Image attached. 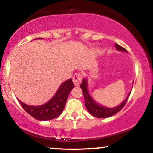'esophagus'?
Returning a JSON list of instances; mask_svg holds the SVG:
<instances>
[{
    "instance_id": "esophagus-1",
    "label": "esophagus",
    "mask_w": 153,
    "mask_h": 153,
    "mask_svg": "<svg viewBox=\"0 0 153 153\" xmlns=\"http://www.w3.org/2000/svg\"><path fill=\"white\" fill-rule=\"evenodd\" d=\"M81 81H82V75L81 73H75L73 75V78H72V81H73L75 86H79L81 84Z\"/></svg>"
}]
</instances>
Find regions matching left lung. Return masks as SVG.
Wrapping results in <instances>:
<instances>
[{
  "instance_id": "1",
  "label": "left lung",
  "mask_w": 153,
  "mask_h": 153,
  "mask_svg": "<svg viewBox=\"0 0 153 153\" xmlns=\"http://www.w3.org/2000/svg\"><path fill=\"white\" fill-rule=\"evenodd\" d=\"M115 47H116V49H118V50L126 52V49H125V48L118 45V44H115ZM81 88L83 91V93H84V100H85V106L86 109H87V110L89 111V112L92 115L96 117V118H108V117L112 116V115H114L115 114H116L117 112H119V111L124 107L125 104H126V103L127 102V100L131 93V92H129V94L128 95V96L126 97L125 101L122 103V104H120L119 106L114 108H106L104 107V106L98 105V104H96V103L94 101V100L91 98V96L89 95L87 90V80H83L82 83L81 84Z\"/></svg>"
}]
</instances>
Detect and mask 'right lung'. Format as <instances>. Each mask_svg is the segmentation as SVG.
<instances>
[{
    "mask_svg": "<svg viewBox=\"0 0 153 153\" xmlns=\"http://www.w3.org/2000/svg\"><path fill=\"white\" fill-rule=\"evenodd\" d=\"M73 88L74 84L72 79H69L61 84L53 98L44 105L32 106L27 105L20 101L19 102L23 109L35 119L40 121L54 119L61 114L66 105L68 95Z\"/></svg>",
    "mask_w": 153,
    "mask_h": 153,
    "instance_id": "1",
    "label": "right lung"
}]
</instances>
